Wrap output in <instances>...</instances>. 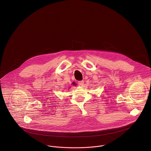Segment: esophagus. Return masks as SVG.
Listing matches in <instances>:
<instances>
[{"label":"esophagus","mask_w":151,"mask_h":151,"mask_svg":"<svg viewBox=\"0 0 151 151\" xmlns=\"http://www.w3.org/2000/svg\"><path fill=\"white\" fill-rule=\"evenodd\" d=\"M78 84L81 86H83V85L84 84V81H79L78 82Z\"/></svg>","instance_id":"1"}]
</instances>
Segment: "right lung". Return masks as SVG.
<instances>
[{"label": "right lung", "instance_id": "obj_1", "mask_svg": "<svg viewBox=\"0 0 151 151\" xmlns=\"http://www.w3.org/2000/svg\"><path fill=\"white\" fill-rule=\"evenodd\" d=\"M75 84V83H74V82H73V84Z\"/></svg>", "mask_w": 151, "mask_h": 151}]
</instances>
